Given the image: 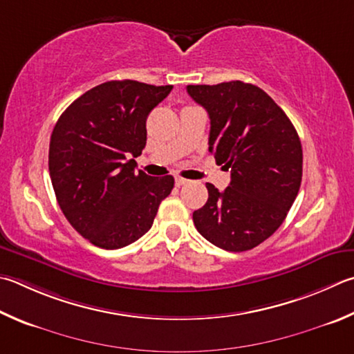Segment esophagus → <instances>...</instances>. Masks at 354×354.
<instances>
[{
    "label": "esophagus",
    "mask_w": 354,
    "mask_h": 354,
    "mask_svg": "<svg viewBox=\"0 0 354 354\" xmlns=\"http://www.w3.org/2000/svg\"><path fill=\"white\" fill-rule=\"evenodd\" d=\"M189 181L185 178H181V176H176L175 178V184L178 185V187H181V185H184V184H187Z\"/></svg>",
    "instance_id": "obj_1"
}]
</instances>
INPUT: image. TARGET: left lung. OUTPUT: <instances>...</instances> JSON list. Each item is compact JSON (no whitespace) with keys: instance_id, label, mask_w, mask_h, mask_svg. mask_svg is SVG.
Listing matches in <instances>:
<instances>
[{"instance_id":"8db88e82","label":"left lung","mask_w":354,"mask_h":354,"mask_svg":"<svg viewBox=\"0 0 354 354\" xmlns=\"http://www.w3.org/2000/svg\"><path fill=\"white\" fill-rule=\"evenodd\" d=\"M210 118L209 151L230 170L224 192L194 212L205 240L229 252L249 250L285 221L301 183V144L285 111L259 86L240 80L189 85Z\"/></svg>"}]
</instances>
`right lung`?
Masks as SVG:
<instances>
[{
    "instance_id": "right-lung-1",
    "label": "right lung",
    "mask_w": 354,
    "mask_h": 354,
    "mask_svg": "<svg viewBox=\"0 0 354 354\" xmlns=\"http://www.w3.org/2000/svg\"><path fill=\"white\" fill-rule=\"evenodd\" d=\"M136 80H111L71 104L50 134L49 175L66 220L102 249H120L151 227L173 176L136 171L150 111L171 91Z\"/></svg>"
}]
</instances>
